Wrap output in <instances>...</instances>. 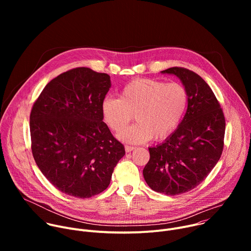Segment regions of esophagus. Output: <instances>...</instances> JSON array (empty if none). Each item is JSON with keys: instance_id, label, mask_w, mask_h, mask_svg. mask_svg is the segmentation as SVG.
Instances as JSON below:
<instances>
[{"instance_id": "1", "label": "esophagus", "mask_w": 251, "mask_h": 251, "mask_svg": "<svg viewBox=\"0 0 251 251\" xmlns=\"http://www.w3.org/2000/svg\"><path fill=\"white\" fill-rule=\"evenodd\" d=\"M134 149H135V148H134L133 146H128V145L125 146V151H126V153H130V152H132Z\"/></svg>"}]
</instances>
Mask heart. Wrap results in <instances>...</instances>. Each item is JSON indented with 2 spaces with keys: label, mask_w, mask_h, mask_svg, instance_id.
<instances>
[{
  "label": "heart",
  "mask_w": 251,
  "mask_h": 251,
  "mask_svg": "<svg viewBox=\"0 0 251 251\" xmlns=\"http://www.w3.org/2000/svg\"><path fill=\"white\" fill-rule=\"evenodd\" d=\"M184 85L157 79H136L126 84L120 98L106 97L101 103L104 121L119 132L135 114L137 123L121 131L119 140L143 144L168 137L180 124L188 106Z\"/></svg>",
  "instance_id": "heart-1"
}]
</instances>
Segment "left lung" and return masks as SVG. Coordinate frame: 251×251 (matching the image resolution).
<instances>
[{"label": "left lung", "instance_id": "1", "mask_svg": "<svg viewBox=\"0 0 251 251\" xmlns=\"http://www.w3.org/2000/svg\"><path fill=\"white\" fill-rule=\"evenodd\" d=\"M188 91L186 114L177 128L156 147L143 170L148 186L168 196L195 189L219 162L224 150L226 120L221 105L208 84L194 71L171 67Z\"/></svg>", "mask_w": 251, "mask_h": 251}]
</instances>
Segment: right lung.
I'll use <instances>...</instances> for the list:
<instances>
[{
  "label": "right lung",
  "instance_id": "obj_1",
  "mask_svg": "<svg viewBox=\"0 0 251 251\" xmlns=\"http://www.w3.org/2000/svg\"><path fill=\"white\" fill-rule=\"evenodd\" d=\"M110 76L77 67L49 82L29 116L31 152L39 169L60 192L87 199L108 188L125 155L103 122L101 103Z\"/></svg>",
  "mask_w": 251,
  "mask_h": 251
}]
</instances>
